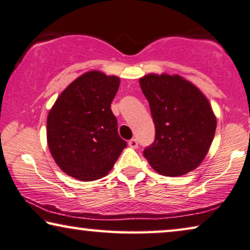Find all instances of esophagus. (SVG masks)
Masks as SVG:
<instances>
[{"instance_id":"1","label":"esophagus","mask_w":250,"mask_h":250,"mask_svg":"<svg viewBox=\"0 0 250 250\" xmlns=\"http://www.w3.org/2000/svg\"><path fill=\"white\" fill-rule=\"evenodd\" d=\"M128 146L133 147V149H135V147L139 146V142H137L136 139H131L128 141Z\"/></svg>"}]
</instances>
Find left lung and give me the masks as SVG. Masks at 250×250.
I'll return each instance as SVG.
<instances>
[{"label": "left lung", "instance_id": "8db88e82", "mask_svg": "<svg viewBox=\"0 0 250 250\" xmlns=\"http://www.w3.org/2000/svg\"><path fill=\"white\" fill-rule=\"evenodd\" d=\"M155 127L153 143L143 151L155 171L182 176L203 161L216 119L205 96L179 75L149 74L140 79Z\"/></svg>", "mask_w": 250, "mask_h": 250}]
</instances>
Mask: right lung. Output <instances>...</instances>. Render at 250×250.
<instances>
[{
	"label": "right lung",
	"instance_id": "add662e5",
	"mask_svg": "<svg viewBox=\"0 0 250 250\" xmlns=\"http://www.w3.org/2000/svg\"><path fill=\"white\" fill-rule=\"evenodd\" d=\"M119 78L98 71L81 75L57 98L47 117V142L54 160L81 182L103 178L127 146L110 109Z\"/></svg>",
	"mask_w": 250,
	"mask_h": 250
}]
</instances>
